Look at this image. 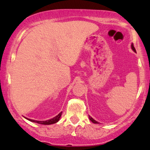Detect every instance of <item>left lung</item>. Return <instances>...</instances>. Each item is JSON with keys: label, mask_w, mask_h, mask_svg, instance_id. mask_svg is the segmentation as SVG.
Wrapping results in <instances>:
<instances>
[{"label": "left lung", "mask_w": 150, "mask_h": 150, "mask_svg": "<svg viewBox=\"0 0 150 150\" xmlns=\"http://www.w3.org/2000/svg\"><path fill=\"white\" fill-rule=\"evenodd\" d=\"M131 48H132V50L134 51V52H137V51H136V49H135V48H134V44H133V43H132V44H131ZM89 119H90L91 121L92 122H93V123H99V122H98L97 121H96V120H95L94 119H93L91 117H90V116H89Z\"/></svg>", "instance_id": "left-lung-1"}]
</instances>
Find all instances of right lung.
<instances>
[{"mask_svg":"<svg viewBox=\"0 0 150 150\" xmlns=\"http://www.w3.org/2000/svg\"><path fill=\"white\" fill-rule=\"evenodd\" d=\"M62 112H61L59 113V115H57L56 117H53L52 119H50V120H45V121H38V120H31V119H29V118H27V117H25L26 119H28V120H30V121L31 122H37V123H39V124H43V125H51V124H54V123H56V122H57L59 120L60 117H61L62 116Z\"/></svg>","mask_w":150,"mask_h":150,"instance_id":"1","label":"right lung"}]
</instances>
